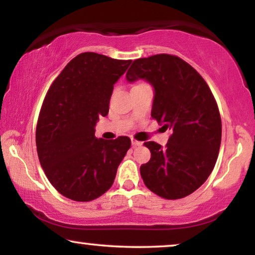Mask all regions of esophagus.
Here are the masks:
<instances>
[{
  "label": "esophagus",
  "mask_w": 255,
  "mask_h": 255,
  "mask_svg": "<svg viewBox=\"0 0 255 255\" xmlns=\"http://www.w3.org/2000/svg\"><path fill=\"white\" fill-rule=\"evenodd\" d=\"M131 144L133 147H138V146H141L142 142L141 141H138V140H134V139H132L131 140Z\"/></svg>",
  "instance_id": "obj_1"
}]
</instances>
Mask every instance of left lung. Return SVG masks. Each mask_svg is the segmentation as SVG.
Instances as JSON below:
<instances>
[{
	"instance_id": "1",
	"label": "left lung",
	"mask_w": 255,
	"mask_h": 255,
	"mask_svg": "<svg viewBox=\"0 0 255 255\" xmlns=\"http://www.w3.org/2000/svg\"><path fill=\"white\" fill-rule=\"evenodd\" d=\"M127 80L153 87L152 117L170 130L165 147L144 144L151 151L140 166L145 186L167 200L188 196L207 181L221 147V115L210 88L189 64L170 54L137 59Z\"/></svg>"
}]
</instances>
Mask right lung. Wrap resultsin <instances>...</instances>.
Returning <instances> with one entry per match:
<instances>
[{
	"mask_svg": "<svg viewBox=\"0 0 255 255\" xmlns=\"http://www.w3.org/2000/svg\"><path fill=\"white\" fill-rule=\"evenodd\" d=\"M131 62L85 52L48 89L37 123V152L48 181L65 197L93 201L113 186L131 140L99 139L95 127L109 113L114 85Z\"/></svg>",
	"mask_w": 255,
	"mask_h": 255,
	"instance_id": "1",
	"label": "right lung"
}]
</instances>
